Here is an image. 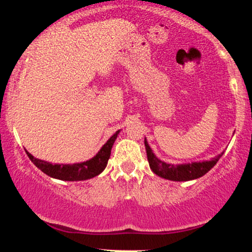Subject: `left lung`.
Wrapping results in <instances>:
<instances>
[{
    "mask_svg": "<svg viewBox=\"0 0 252 252\" xmlns=\"http://www.w3.org/2000/svg\"><path fill=\"white\" fill-rule=\"evenodd\" d=\"M144 144H145L147 160H149L150 167L153 170V173L157 174L158 176L170 181H190L198 179V177L205 175L211 168H213L218 160L223 154L221 153L210 161L186 163V165H170V163H166L159 160L154 156L146 139L144 140Z\"/></svg>",
    "mask_w": 252,
    "mask_h": 252,
    "instance_id": "8db88e82",
    "label": "left lung"
}]
</instances>
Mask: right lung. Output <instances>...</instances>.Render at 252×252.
Returning <instances> with one entry per match:
<instances>
[{
    "mask_svg": "<svg viewBox=\"0 0 252 252\" xmlns=\"http://www.w3.org/2000/svg\"><path fill=\"white\" fill-rule=\"evenodd\" d=\"M119 131H116L110 138L107 140V143L101 147V150L96 153L94 158L91 160L85 161V162L73 163V165H53V163L47 162V161L36 159L26 151V154L30 158L38 168L50 177L59 179L63 181H83L92 179L96 175H99L103 169L106 168L107 162L110 157V151H112L113 144L115 142Z\"/></svg>",
    "mask_w": 252,
    "mask_h": 252,
    "instance_id": "add662e5",
    "label": "right lung"
}]
</instances>
